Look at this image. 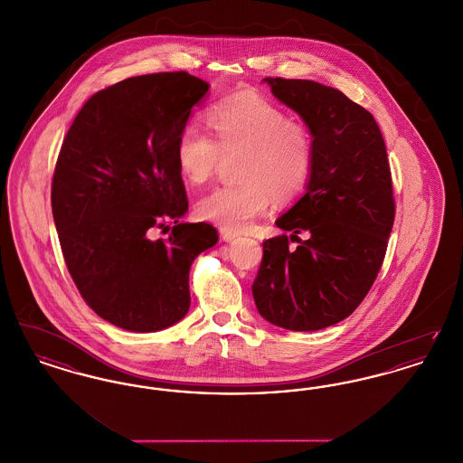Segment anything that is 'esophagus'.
Here are the masks:
<instances>
[{"label": "esophagus", "instance_id": "obj_1", "mask_svg": "<svg viewBox=\"0 0 463 463\" xmlns=\"http://www.w3.org/2000/svg\"><path fill=\"white\" fill-rule=\"evenodd\" d=\"M221 238L223 241L231 242L234 241V240H238L240 238V234L238 232H232V231H229V229H221Z\"/></svg>", "mask_w": 463, "mask_h": 463}]
</instances>
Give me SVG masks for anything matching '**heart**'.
<instances>
[{
    "label": "heart",
    "instance_id": "1",
    "mask_svg": "<svg viewBox=\"0 0 463 463\" xmlns=\"http://www.w3.org/2000/svg\"><path fill=\"white\" fill-rule=\"evenodd\" d=\"M208 128L185 125L175 142L180 175L193 185L208 182L222 156H238L234 184L219 185L198 201L199 217L232 232L251 227L270 198H298L312 175L314 144L307 127L259 95H238L206 110Z\"/></svg>",
    "mask_w": 463,
    "mask_h": 463
}]
</instances>
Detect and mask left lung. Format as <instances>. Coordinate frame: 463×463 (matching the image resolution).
<instances>
[{
    "label": "left lung",
    "instance_id": "8db88e82",
    "mask_svg": "<svg viewBox=\"0 0 463 463\" xmlns=\"http://www.w3.org/2000/svg\"><path fill=\"white\" fill-rule=\"evenodd\" d=\"M307 123L314 166L304 198L276 225L291 236L265 240L253 298L269 323L316 331L349 317L373 287L396 217L387 149L373 114L340 90L265 78ZM308 232L307 241L298 234ZM297 249L288 248V240Z\"/></svg>",
    "mask_w": 463,
    "mask_h": 463
}]
</instances>
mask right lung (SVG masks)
Here are the masks:
<instances>
[{
	"mask_svg": "<svg viewBox=\"0 0 463 463\" xmlns=\"http://www.w3.org/2000/svg\"><path fill=\"white\" fill-rule=\"evenodd\" d=\"M208 83L185 71L127 78L93 93L64 137L52 213L67 270L95 314L157 331L191 306L189 270L219 241L212 223H180L187 193L175 142ZM173 232L155 241L157 228Z\"/></svg>",
	"mask_w": 463,
	"mask_h": 463,
	"instance_id": "obj_1",
	"label": "right lung"
}]
</instances>
